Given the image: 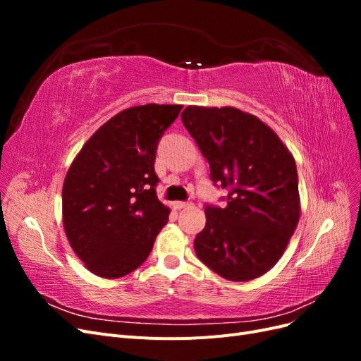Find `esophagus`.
<instances>
[{
	"label": "esophagus",
	"instance_id": "34e87169",
	"mask_svg": "<svg viewBox=\"0 0 361 361\" xmlns=\"http://www.w3.org/2000/svg\"><path fill=\"white\" fill-rule=\"evenodd\" d=\"M173 206L176 207V209H185V207L192 206V203L191 202H174Z\"/></svg>",
	"mask_w": 361,
	"mask_h": 361
}]
</instances>
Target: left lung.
Listing matches in <instances>:
<instances>
[{
  "label": "left lung",
  "mask_w": 361,
  "mask_h": 361,
  "mask_svg": "<svg viewBox=\"0 0 361 361\" xmlns=\"http://www.w3.org/2000/svg\"><path fill=\"white\" fill-rule=\"evenodd\" d=\"M180 118L209 162L214 183L231 190L224 207L206 206L195 255L226 280L264 276L300 221L293 155L265 122L233 106L188 105Z\"/></svg>",
  "instance_id": "1"
}]
</instances>
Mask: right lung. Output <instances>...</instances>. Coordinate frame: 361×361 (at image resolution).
<instances>
[{"label":"right lung","mask_w":361,"mask_h":361,"mask_svg":"<svg viewBox=\"0 0 361 361\" xmlns=\"http://www.w3.org/2000/svg\"><path fill=\"white\" fill-rule=\"evenodd\" d=\"M182 105L130 106L85 141L63 183V227L84 267L102 279L137 269L170 207L158 200V141Z\"/></svg>","instance_id":"1"}]
</instances>
